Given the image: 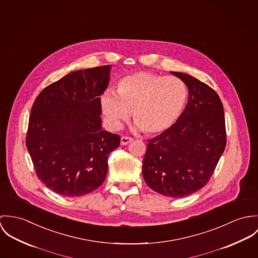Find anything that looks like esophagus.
<instances>
[{
  "mask_svg": "<svg viewBox=\"0 0 258 258\" xmlns=\"http://www.w3.org/2000/svg\"><path fill=\"white\" fill-rule=\"evenodd\" d=\"M132 142H133L132 138H128V137H121L120 138V144L121 145H126V144H128Z\"/></svg>",
  "mask_w": 258,
  "mask_h": 258,
  "instance_id": "1",
  "label": "esophagus"
}]
</instances>
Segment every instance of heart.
<instances>
[{"mask_svg":"<svg viewBox=\"0 0 258 258\" xmlns=\"http://www.w3.org/2000/svg\"><path fill=\"white\" fill-rule=\"evenodd\" d=\"M187 99V88L175 76L136 72L121 78L116 94L107 91L101 97V108L113 128L134 115L135 130L160 135L175 124Z\"/></svg>","mask_w":258,"mask_h":258,"instance_id":"heart-1","label":"heart"}]
</instances>
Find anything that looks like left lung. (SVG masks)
I'll use <instances>...</instances> for the list:
<instances>
[{"mask_svg": "<svg viewBox=\"0 0 258 258\" xmlns=\"http://www.w3.org/2000/svg\"><path fill=\"white\" fill-rule=\"evenodd\" d=\"M188 88V103L167 132L150 140L143 159L145 183L153 191L183 198L210 180L227 143L219 95L197 78L171 72Z\"/></svg>", "mask_w": 258, "mask_h": 258, "instance_id": "1", "label": "left lung"}]
</instances>
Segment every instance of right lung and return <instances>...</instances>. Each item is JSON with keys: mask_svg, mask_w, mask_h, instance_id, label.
Here are the masks:
<instances>
[{"mask_svg": "<svg viewBox=\"0 0 258 258\" xmlns=\"http://www.w3.org/2000/svg\"><path fill=\"white\" fill-rule=\"evenodd\" d=\"M111 65L73 71L44 88L29 116L27 147L39 180L65 197L99 188L120 138L102 128L100 96Z\"/></svg>", "mask_w": 258, "mask_h": 258, "instance_id": "1", "label": "right lung"}]
</instances>
